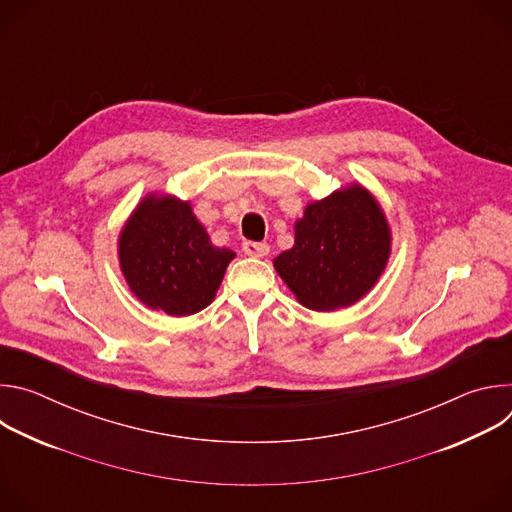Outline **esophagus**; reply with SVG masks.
Returning a JSON list of instances; mask_svg holds the SVG:
<instances>
[{
	"label": "esophagus",
	"instance_id": "34e87169",
	"mask_svg": "<svg viewBox=\"0 0 512 512\" xmlns=\"http://www.w3.org/2000/svg\"><path fill=\"white\" fill-rule=\"evenodd\" d=\"M243 251L249 257H265L269 253V245L267 243H253V241H245L243 243Z\"/></svg>",
	"mask_w": 512,
	"mask_h": 512
}]
</instances>
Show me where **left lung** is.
I'll return each mask as SVG.
<instances>
[{"instance_id":"left-lung-1","label":"left lung","mask_w":512,"mask_h":512,"mask_svg":"<svg viewBox=\"0 0 512 512\" xmlns=\"http://www.w3.org/2000/svg\"><path fill=\"white\" fill-rule=\"evenodd\" d=\"M393 235L375 194L350 182L306 206L294 225V247L273 267L296 300L314 312L360 302L391 257Z\"/></svg>"}]
</instances>
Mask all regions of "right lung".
I'll return each mask as SVG.
<instances>
[{
	"mask_svg": "<svg viewBox=\"0 0 512 512\" xmlns=\"http://www.w3.org/2000/svg\"><path fill=\"white\" fill-rule=\"evenodd\" d=\"M117 257L143 306L182 318L212 304L237 253L212 245L190 200L150 192L121 227Z\"/></svg>",
	"mask_w": 512,
	"mask_h": 512,
	"instance_id": "right-lung-1",
	"label": "right lung"
}]
</instances>
